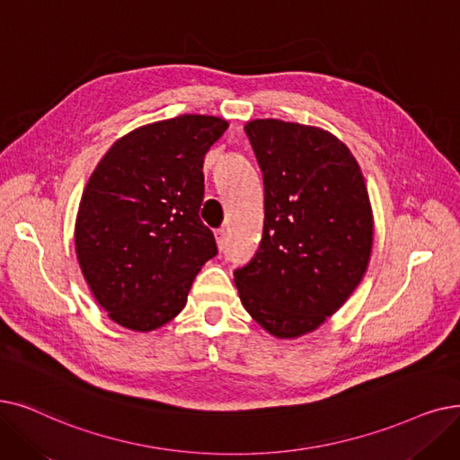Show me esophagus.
<instances>
[{
	"mask_svg": "<svg viewBox=\"0 0 460 460\" xmlns=\"http://www.w3.org/2000/svg\"><path fill=\"white\" fill-rule=\"evenodd\" d=\"M216 243H217L219 250H222V248L226 246V243H227V231H226L224 227H219V229L216 231Z\"/></svg>",
	"mask_w": 460,
	"mask_h": 460,
	"instance_id": "obj_1",
	"label": "esophagus"
}]
</instances>
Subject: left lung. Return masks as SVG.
Masks as SVG:
<instances>
[{
	"label": "left lung",
	"mask_w": 460,
	"mask_h": 460,
	"mask_svg": "<svg viewBox=\"0 0 460 460\" xmlns=\"http://www.w3.org/2000/svg\"><path fill=\"white\" fill-rule=\"evenodd\" d=\"M263 171V236L234 284L278 338L322 325L355 291L372 250V210L351 152L331 133L282 119L244 126Z\"/></svg>",
	"instance_id": "1"
}]
</instances>
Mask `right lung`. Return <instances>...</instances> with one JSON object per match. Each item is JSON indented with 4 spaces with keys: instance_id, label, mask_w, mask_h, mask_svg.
<instances>
[{
    "instance_id": "obj_1",
    "label": "right lung",
    "mask_w": 460,
    "mask_h": 460,
    "mask_svg": "<svg viewBox=\"0 0 460 460\" xmlns=\"http://www.w3.org/2000/svg\"><path fill=\"white\" fill-rule=\"evenodd\" d=\"M226 129V119L201 114L143 126L92 172L75 226L76 257L118 325L146 332L171 322L217 253L199 208L205 154Z\"/></svg>"
}]
</instances>
